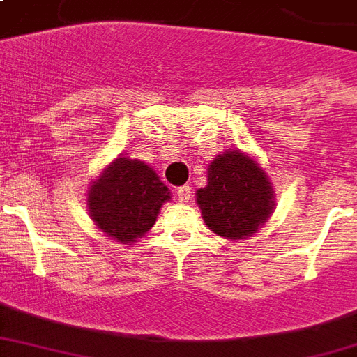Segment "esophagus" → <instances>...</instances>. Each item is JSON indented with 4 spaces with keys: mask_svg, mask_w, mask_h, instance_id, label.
I'll use <instances>...</instances> for the list:
<instances>
[{
    "mask_svg": "<svg viewBox=\"0 0 357 357\" xmlns=\"http://www.w3.org/2000/svg\"><path fill=\"white\" fill-rule=\"evenodd\" d=\"M176 198H178L179 204H187L192 198V195H190V187L189 185H183V187H179L178 190H176Z\"/></svg>",
    "mask_w": 357,
    "mask_h": 357,
    "instance_id": "esophagus-1",
    "label": "esophagus"
}]
</instances>
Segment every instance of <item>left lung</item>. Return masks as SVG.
Listing matches in <instances>:
<instances>
[{
  "label": "left lung",
  "mask_w": 357,
  "mask_h": 357,
  "mask_svg": "<svg viewBox=\"0 0 357 357\" xmlns=\"http://www.w3.org/2000/svg\"><path fill=\"white\" fill-rule=\"evenodd\" d=\"M206 227L230 241L251 238L269 221L275 192L268 172L241 149H227L208 167V185L197 190Z\"/></svg>",
  "instance_id": "left-lung-1"
}]
</instances>
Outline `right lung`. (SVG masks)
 I'll return each instance as SVG.
<instances>
[{"instance_id":"obj_1","label":"right lung","mask_w":357,"mask_h":357,"mask_svg":"<svg viewBox=\"0 0 357 357\" xmlns=\"http://www.w3.org/2000/svg\"><path fill=\"white\" fill-rule=\"evenodd\" d=\"M170 190L153 168L119 155L88 187L89 219L106 238L132 245L157 221Z\"/></svg>"}]
</instances>
